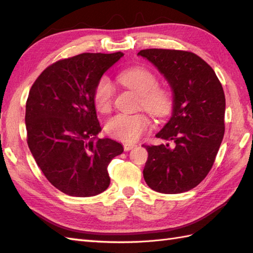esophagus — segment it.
Returning <instances> with one entry per match:
<instances>
[{"label": "esophagus", "instance_id": "obj_1", "mask_svg": "<svg viewBox=\"0 0 253 253\" xmlns=\"http://www.w3.org/2000/svg\"><path fill=\"white\" fill-rule=\"evenodd\" d=\"M135 147H136L135 143H125L124 144V150H125V151H129V150L133 149Z\"/></svg>", "mask_w": 253, "mask_h": 253}]
</instances>
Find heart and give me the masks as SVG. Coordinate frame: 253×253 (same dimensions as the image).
I'll return each mask as SVG.
<instances>
[{
	"instance_id": "obj_1",
	"label": "heart",
	"mask_w": 253,
	"mask_h": 253,
	"mask_svg": "<svg viewBox=\"0 0 253 253\" xmlns=\"http://www.w3.org/2000/svg\"><path fill=\"white\" fill-rule=\"evenodd\" d=\"M118 82L140 95V106L157 118L168 116L173 99L169 90L159 87V79L146 67H131L121 72ZM114 87L107 77H102L96 83L93 91V102L96 111L107 113L113 105ZM150 118L144 113L125 114L120 113L110 117L105 123V132L112 138L125 142L138 140L150 126Z\"/></svg>"
}]
</instances>
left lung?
I'll return each instance as SVG.
<instances>
[{
	"label": "left lung",
	"mask_w": 253,
	"mask_h": 253,
	"mask_svg": "<svg viewBox=\"0 0 253 253\" xmlns=\"http://www.w3.org/2000/svg\"><path fill=\"white\" fill-rule=\"evenodd\" d=\"M173 90V113L157 137L169 141L144 146L148 160L143 177L151 189L181 193L206 178L221 146L225 125V94L213 68L192 52L141 50ZM173 143V145H170Z\"/></svg>",
	"instance_id": "obj_1"
}]
</instances>
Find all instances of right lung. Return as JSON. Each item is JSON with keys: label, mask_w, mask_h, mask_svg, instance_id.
Instances as JSON below:
<instances>
[{"label": "right lung", "mask_w": 253, "mask_h": 253, "mask_svg": "<svg viewBox=\"0 0 253 253\" xmlns=\"http://www.w3.org/2000/svg\"><path fill=\"white\" fill-rule=\"evenodd\" d=\"M124 56L122 52L83 53L47 66L26 103L27 143L46 179L73 197H92L110 186L107 166L123 153L104 138L93 102L96 83Z\"/></svg>", "instance_id": "right-lung-1"}]
</instances>
